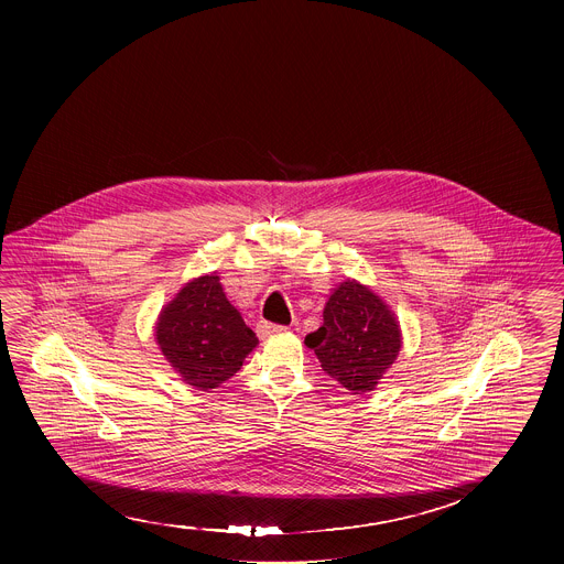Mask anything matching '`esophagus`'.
Returning a JSON list of instances; mask_svg holds the SVG:
<instances>
[{
    "mask_svg": "<svg viewBox=\"0 0 564 564\" xmlns=\"http://www.w3.org/2000/svg\"><path fill=\"white\" fill-rule=\"evenodd\" d=\"M285 329H288L285 325H274V323L269 322L258 323V334H260L262 338H267V336H274V334H281V332H285Z\"/></svg>",
    "mask_w": 564,
    "mask_h": 564,
    "instance_id": "34e87169",
    "label": "esophagus"
}]
</instances>
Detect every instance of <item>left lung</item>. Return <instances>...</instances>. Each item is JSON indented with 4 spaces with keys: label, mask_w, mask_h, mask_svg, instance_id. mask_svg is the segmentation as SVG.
Masks as SVG:
<instances>
[{
    "label": "left lung",
    "mask_w": 564,
    "mask_h": 564,
    "mask_svg": "<svg viewBox=\"0 0 564 564\" xmlns=\"http://www.w3.org/2000/svg\"><path fill=\"white\" fill-rule=\"evenodd\" d=\"M323 372L352 393L372 391L395 361L402 334L389 306L366 285L345 281L323 308V325L304 338Z\"/></svg>",
    "instance_id": "obj_1"
}]
</instances>
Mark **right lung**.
Returning <instances> with one entry per match:
<instances>
[{"label": "right lung", "mask_w": 564, "mask_h": 564, "mask_svg": "<svg viewBox=\"0 0 564 564\" xmlns=\"http://www.w3.org/2000/svg\"><path fill=\"white\" fill-rule=\"evenodd\" d=\"M156 340L169 364L200 391H212L237 375L258 345L241 313L228 302L217 274L189 281L162 308Z\"/></svg>", "instance_id": "obj_1"}]
</instances>
